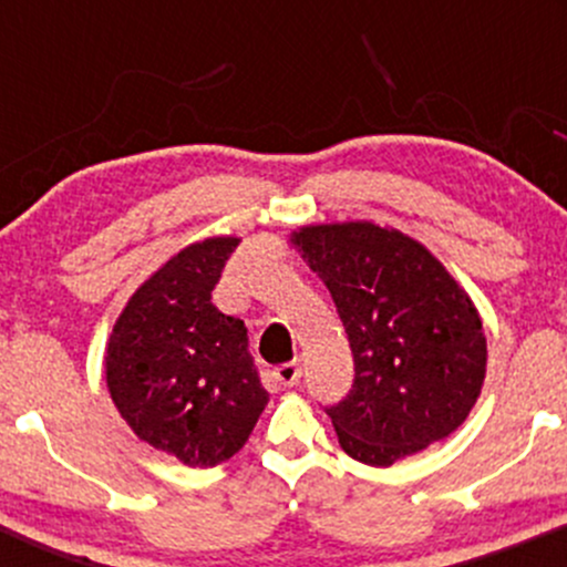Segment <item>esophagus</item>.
<instances>
[{"label": "esophagus", "mask_w": 567, "mask_h": 567, "mask_svg": "<svg viewBox=\"0 0 567 567\" xmlns=\"http://www.w3.org/2000/svg\"><path fill=\"white\" fill-rule=\"evenodd\" d=\"M275 379L279 386H296L298 379H301V365L298 362H285V365L275 368Z\"/></svg>", "instance_id": "esophagus-1"}]
</instances>
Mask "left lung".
Here are the masks:
<instances>
[{
  "mask_svg": "<svg viewBox=\"0 0 567 567\" xmlns=\"http://www.w3.org/2000/svg\"><path fill=\"white\" fill-rule=\"evenodd\" d=\"M328 285L347 328L354 383L324 408L338 442L368 466H392L466 421L485 381L483 320L424 245L370 220L290 234Z\"/></svg>",
  "mask_w": 567,
  "mask_h": 567,
  "instance_id": "obj_1",
  "label": "left lung"
}]
</instances>
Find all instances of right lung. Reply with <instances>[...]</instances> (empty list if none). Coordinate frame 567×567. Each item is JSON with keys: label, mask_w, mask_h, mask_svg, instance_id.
<instances>
[{"label": "right lung", "mask_w": 567, "mask_h": 567, "mask_svg": "<svg viewBox=\"0 0 567 567\" xmlns=\"http://www.w3.org/2000/svg\"><path fill=\"white\" fill-rule=\"evenodd\" d=\"M237 245L210 237L175 252L130 296L106 343V386L127 426L199 470L229 461L269 402L245 322L210 301Z\"/></svg>", "instance_id": "1"}]
</instances>
